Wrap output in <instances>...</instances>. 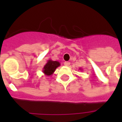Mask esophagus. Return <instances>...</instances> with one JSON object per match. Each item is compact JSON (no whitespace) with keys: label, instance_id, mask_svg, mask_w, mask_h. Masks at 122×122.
I'll list each match as a JSON object with an SVG mask.
<instances>
[{"label":"esophagus","instance_id":"34e87169","mask_svg":"<svg viewBox=\"0 0 122 122\" xmlns=\"http://www.w3.org/2000/svg\"><path fill=\"white\" fill-rule=\"evenodd\" d=\"M64 65H65V66H69V65H70V63H69V62H67V61H65V62L64 63Z\"/></svg>","mask_w":122,"mask_h":122}]
</instances>
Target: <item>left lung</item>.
<instances>
[{
  "label": "left lung",
  "instance_id": "obj_1",
  "mask_svg": "<svg viewBox=\"0 0 122 122\" xmlns=\"http://www.w3.org/2000/svg\"><path fill=\"white\" fill-rule=\"evenodd\" d=\"M80 70H82V69H80Z\"/></svg>",
  "mask_w": 122,
  "mask_h": 122
}]
</instances>
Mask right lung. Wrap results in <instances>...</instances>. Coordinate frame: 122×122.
Listing matches in <instances>:
<instances>
[{
  "mask_svg": "<svg viewBox=\"0 0 122 122\" xmlns=\"http://www.w3.org/2000/svg\"><path fill=\"white\" fill-rule=\"evenodd\" d=\"M60 65L61 64L59 61H52L51 59H49L43 68L42 72H44L46 76H51L55 72L56 69L60 66Z\"/></svg>",
  "mask_w": 122,
  "mask_h": 122,
  "instance_id": "right-lung-1",
  "label": "right lung"
}]
</instances>
